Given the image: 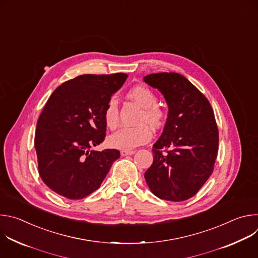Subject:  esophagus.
<instances>
[{
	"mask_svg": "<svg viewBox=\"0 0 258 258\" xmlns=\"http://www.w3.org/2000/svg\"><path fill=\"white\" fill-rule=\"evenodd\" d=\"M120 154H121V156L133 155V154H135V151H134V150H122V151L120 152Z\"/></svg>",
	"mask_w": 258,
	"mask_h": 258,
	"instance_id": "34e87169",
	"label": "esophagus"
}]
</instances>
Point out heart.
<instances>
[{"instance_id":"1","label":"heart","mask_w":258,"mask_h":258,"mask_svg":"<svg viewBox=\"0 0 258 258\" xmlns=\"http://www.w3.org/2000/svg\"><path fill=\"white\" fill-rule=\"evenodd\" d=\"M127 97L141 106L138 123L135 127H124L109 138V144L113 148L120 150H132L136 147L148 143L152 138L153 130L161 128L166 122V111L157 104L158 98L150 88L136 86L127 92ZM104 120L106 125L114 130L119 123V107L114 97L110 98L104 108Z\"/></svg>"}]
</instances>
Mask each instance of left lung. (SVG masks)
Returning a JSON list of instances; mask_svg holds the SVG:
<instances>
[{
    "label": "left lung",
    "mask_w": 258,
    "mask_h": 258,
    "mask_svg": "<svg viewBox=\"0 0 258 258\" xmlns=\"http://www.w3.org/2000/svg\"><path fill=\"white\" fill-rule=\"evenodd\" d=\"M144 82L158 89L168 105L163 133L152 149L153 163L145 172L147 185L160 199L185 201L198 193L214 169L218 128L212 107L179 73H152Z\"/></svg>",
    "instance_id": "left-lung-1"
}]
</instances>
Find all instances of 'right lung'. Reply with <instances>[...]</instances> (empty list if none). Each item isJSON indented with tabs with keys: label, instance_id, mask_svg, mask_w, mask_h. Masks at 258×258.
<instances>
[{
	"label": "right lung",
	"instance_id": "obj_1",
	"mask_svg": "<svg viewBox=\"0 0 258 258\" xmlns=\"http://www.w3.org/2000/svg\"><path fill=\"white\" fill-rule=\"evenodd\" d=\"M126 79L125 73L83 75L50 96L36 123L34 147L40 176L55 193L71 200L89 196L120 157L116 149H90L104 141V108Z\"/></svg>",
	"mask_w": 258,
	"mask_h": 258
}]
</instances>
